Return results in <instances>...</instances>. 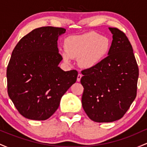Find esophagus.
Here are the masks:
<instances>
[{"label": "esophagus", "instance_id": "obj_1", "mask_svg": "<svg viewBox=\"0 0 147 147\" xmlns=\"http://www.w3.org/2000/svg\"><path fill=\"white\" fill-rule=\"evenodd\" d=\"M82 74H79V75H77V82H80L81 78H82Z\"/></svg>", "mask_w": 147, "mask_h": 147}]
</instances>
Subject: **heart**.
I'll return each instance as SVG.
<instances>
[{
	"label": "heart",
	"mask_w": 147,
	"mask_h": 147,
	"mask_svg": "<svg viewBox=\"0 0 147 147\" xmlns=\"http://www.w3.org/2000/svg\"><path fill=\"white\" fill-rule=\"evenodd\" d=\"M64 45L65 50L61 52L64 62L70 63L72 59H79V65L84 68L99 65L107 57L111 47L109 38L95 32L69 36Z\"/></svg>",
	"instance_id": "b5f03b06"
}]
</instances>
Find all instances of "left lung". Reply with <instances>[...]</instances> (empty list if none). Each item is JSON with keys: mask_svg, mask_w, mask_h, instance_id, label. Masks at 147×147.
<instances>
[{"mask_svg": "<svg viewBox=\"0 0 147 147\" xmlns=\"http://www.w3.org/2000/svg\"><path fill=\"white\" fill-rule=\"evenodd\" d=\"M113 34L111 50L97 66L82 71L84 111L96 122H112L122 118L137 95L139 69L132 45L117 28Z\"/></svg>", "mask_w": 147, "mask_h": 147, "instance_id": "obj_1", "label": "left lung"}]
</instances>
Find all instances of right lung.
<instances>
[{"label":"right lung","instance_id":"obj_1","mask_svg":"<svg viewBox=\"0 0 147 147\" xmlns=\"http://www.w3.org/2000/svg\"><path fill=\"white\" fill-rule=\"evenodd\" d=\"M66 30L47 26L25 35L16 45L7 69V92L20 114L45 120L55 113L65 92L77 81V70L63 71L57 41Z\"/></svg>","mask_w":147,"mask_h":147}]
</instances>
